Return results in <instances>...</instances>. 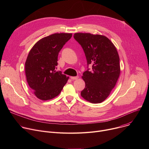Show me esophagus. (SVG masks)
Masks as SVG:
<instances>
[{
	"label": "esophagus",
	"instance_id": "obj_1",
	"mask_svg": "<svg viewBox=\"0 0 149 149\" xmlns=\"http://www.w3.org/2000/svg\"><path fill=\"white\" fill-rule=\"evenodd\" d=\"M79 77L78 76H76V77H71V79L72 80H75V79H78Z\"/></svg>",
	"mask_w": 149,
	"mask_h": 149
}]
</instances>
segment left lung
I'll list each match as a JSON object with an SVG mask.
<instances>
[{
	"label": "left lung",
	"instance_id": "left-lung-1",
	"mask_svg": "<svg viewBox=\"0 0 149 149\" xmlns=\"http://www.w3.org/2000/svg\"><path fill=\"white\" fill-rule=\"evenodd\" d=\"M74 39L81 45L87 65L92 71L83 73L86 87L81 97L93 103H100L107 98L115 87L120 74V58L113 42L101 35L75 33Z\"/></svg>",
	"mask_w": 149,
	"mask_h": 149
}]
</instances>
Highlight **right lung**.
Masks as SVG:
<instances>
[{"instance_id": "1", "label": "right lung", "mask_w": 149, "mask_h": 149, "mask_svg": "<svg viewBox=\"0 0 149 149\" xmlns=\"http://www.w3.org/2000/svg\"><path fill=\"white\" fill-rule=\"evenodd\" d=\"M72 33H54L39 40L30 50L25 62V74L29 86L41 100L58 96L69 77L56 71L58 55Z\"/></svg>"}]
</instances>
